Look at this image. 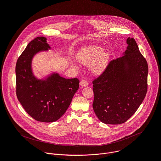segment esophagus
Masks as SVG:
<instances>
[{
    "label": "esophagus",
    "mask_w": 161,
    "mask_h": 161,
    "mask_svg": "<svg viewBox=\"0 0 161 161\" xmlns=\"http://www.w3.org/2000/svg\"><path fill=\"white\" fill-rule=\"evenodd\" d=\"M88 85V82L86 80H83L82 81H80V85L81 86H86Z\"/></svg>",
    "instance_id": "esophagus-1"
}]
</instances>
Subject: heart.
I'll return each instance as SVG.
<instances>
[{"mask_svg":"<svg viewBox=\"0 0 161 161\" xmlns=\"http://www.w3.org/2000/svg\"><path fill=\"white\" fill-rule=\"evenodd\" d=\"M104 50L99 47H90L85 48L78 53V58L79 61L86 65H90L96 63L94 66V71L96 73H101L106 67L109 55L104 53Z\"/></svg>","mask_w":161,"mask_h":161,"instance_id":"1","label":"heart"}]
</instances>
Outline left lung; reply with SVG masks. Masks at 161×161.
Listing matches in <instances>:
<instances>
[{"instance_id": "obj_1", "label": "left lung", "mask_w": 161, "mask_h": 161, "mask_svg": "<svg viewBox=\"0 0 161 161\" xmlns=\"http://www.w3.org/2000/svg\"><path fill=\"white\" fill-rule=\"evenodd\" d=\"M124 55L111 60L92 81L93 109L107 124H121L130 119L144 100L147 92L148 67L133 38L127 39Z\"/></svg>"}]
</instances>
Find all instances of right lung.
Wrapping results in <instances>:
<instances>
[{"label": "right lung", "instance_id": "add662e5", "mask_svg": "<svg viewBox=\"0 0 161 161\" xmlns=\"http://www.w3.org/2000/svg\"><path fill=\"white\" fill-rule=\"evenodd\" d=\"M50 48L47 38L31 41L18 57L16 64V93L23 108L37 121L52 122L58 120L69 106L79 88L78 78L65 79L53 74L47 80L32 75L31 61L38 52Z\"/></svg>", "mask_w": 161, "mask_h": 161}]
</instances>
